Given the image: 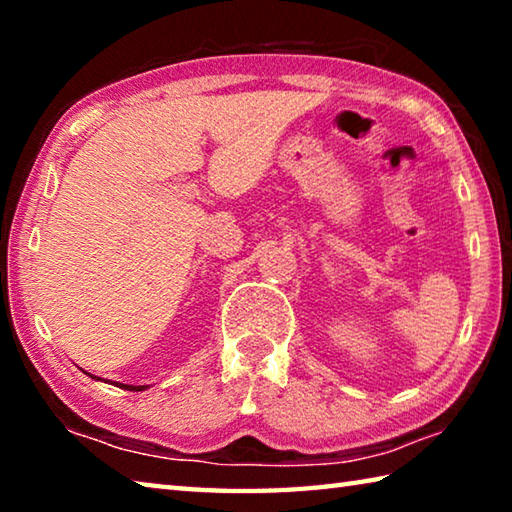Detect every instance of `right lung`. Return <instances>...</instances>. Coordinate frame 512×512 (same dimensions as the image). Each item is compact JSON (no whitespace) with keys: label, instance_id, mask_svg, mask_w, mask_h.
Listing matches in <instances>:
<instances>
[{"label":"right lung","instance_id":"obj_1","mask_svg":"<svg viewBox=\"0 0 512 512\" xmlns=\"http://www.w3.org/2000/svg\"><path fill=\"white\" fill-rule=\"evenodd\" d=\"M85 375H90V372H85ZM92 379H99V377H94V375H90ZM115 386H119V388H124V391H144L146 386H133V384H117L115 381Z\"/></svg>","mask_w":512,"mask_h":512}]
</instances>
